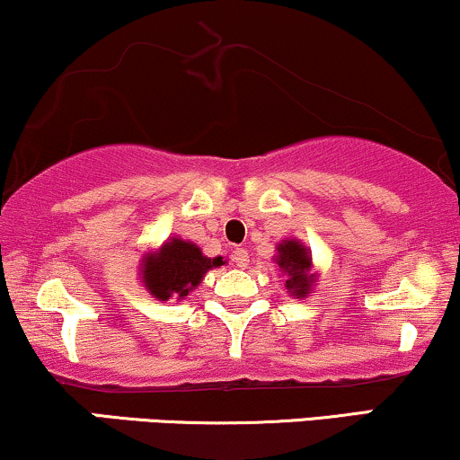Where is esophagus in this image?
<instances>
[{
    "label": "esophagus",
    "instance_id": "1",
    "mask_svg": "<svg viewBox=\"0 0 460 460\" xmlns=\"http://www.w3.org/2000/svg\"><path fill=\"white\" fill-rule=\"evenodd\" d=\"M232 261L236 262V267L245 269L250 264V253H247V250H243V247H236L234 253H232Z\"/></svg>",
    "mask_w": 460,
    "mask_h": 460
}]
</instances>
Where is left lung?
I'll list each match as a JSON object with an SVG mask.
<instances>
[{"instance_id":"1","label":"left lung","mask_w":460,"mask_h":460,"mask_svg":"<svg viewBox=\"0 0 460 460\" xmlns=\"http://www.w3.org/2000/svg\"><path fill=\"white\" fill-rule=\"evenodd\" d=\"M278 253L273 256L279 271L286 275V290L295 299H305L314 290L318 273L312 262V252L299 239H284L275 245Z\"/></svg>"}]
</instances>
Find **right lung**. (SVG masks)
Here are the masks:
<instances>
[{
	"label": "right lung",
	"instance_id": "obj_1",
	"mask_svg": "<svg viewBox=\"0 0 460 460\" xmlns=\"http://www.w3.org/2000/svg\"><path fill=\"white\" fill-rule=\"evenodd\" d=\"M221 264V256L208 258L196 243L170 236L155 252H144L139 261V279L155 299L167 301L170 296H176L181 301L202 284L210 269H217Z\"/></svg>",
	"mask_w": 460,
	"mask_h": 460
}]
</instances>
